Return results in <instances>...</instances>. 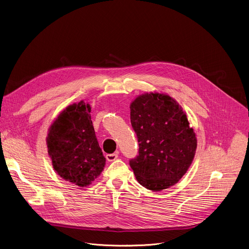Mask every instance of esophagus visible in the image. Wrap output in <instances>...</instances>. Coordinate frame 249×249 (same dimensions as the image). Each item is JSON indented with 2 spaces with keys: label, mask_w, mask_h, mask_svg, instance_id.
I'll return each mask as SVG.
<instances>
[{
  "label": "esophagus",
  "mask_w": 249,
  "mask_h": 249,
  "mask_svg": "<svg viewBox=\"0 0 249 249\" xmlns=\"http://www.w3.org/2000/svg\"><path fill=\"white\" fill-rule=\"evenodd\" d=\"M118 158V153H112V154H107L106 155V159L108 160V161H112L114 160H116Z\"/></svg>",
  "instance_id": "1"
}]
</instances>
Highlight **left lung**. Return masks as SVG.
Here are the masks:
<instances>
[{
  "instance_id": "1",
  "label": "left lung",
  "mask_w": 249,
  "mask_h": 249,
  "mask_svg": "<svg viewBox=\"0 0 249 249\" xmlns=\"http://www.w3.org/2000/svg\"><path fill=\"white\" fill-rule=\"evenodd\" d=\"M130 108L140 148L129 163L138 182L155 192L175 185L192 164L197 146L186 112L160 93L142 94Z\"/></svg>"
}]
</instances>
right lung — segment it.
<instances>
[{"label":"right lung","mask_w":249,"mask_h":249,"mask_svg":"<svg viewBox=\"0 0 249 249\" xmlns=\"http://www.w3.org/2000/svg\"><path fill=\"white\" fill-rule=\"evenodd\" d=\"M90 110V106L83 101L67 107L52 124L47 137L53 169L80 187L91 184L106 164Z\"/></svg>","instance_id":"1"}]
</instances>
